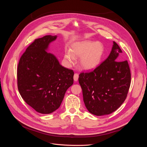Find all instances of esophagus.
<instances>
[{
    "label": "esophagus",
    "mask_w": 147,
    "mask_h": 147,
    "mask_svg": "<svg viewBox=\"0 0 147 147\" xmlns=\"http://www.w3.org/2000/svg\"><path fill=\"white\" fill-rule=\"evenodd\" d=\"M78 79V74L77 73H75L74 74V80L75 81H77Z\"/></svg>",
    "instance_id": "34e87169"
}]
</instances>
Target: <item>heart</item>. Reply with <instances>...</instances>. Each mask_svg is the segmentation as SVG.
Wrapping results in <instances>:
<instances>
[{"label":"heart","instance_id":"1","mask_svg":"<svg viewBox=\"0 0 147 147\" xmlns=\"http://www.w3.org/2000/svg\"><path fill=\"white\" fill-rule=\"evenodd\" d=\"M103 53V47L101 43L86 40L74 44L72 47V52L67 51L65 57L70 65L74 63L76 58H80V67L83 70H90L99 64Z\"/></svg>","mask_w":147,"mask_h":147}]
</instances>
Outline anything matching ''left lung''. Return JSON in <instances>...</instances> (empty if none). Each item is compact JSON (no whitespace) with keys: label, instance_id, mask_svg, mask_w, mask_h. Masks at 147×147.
Here are the masks:
<instances>
[{"label":"left lung","instance_id":"obj_1","mask_svg":"<svg viewBox=\"0 0 147 147\" xmlns=\"http://www.w3.org/2000/svg\"><path fill=\"white\" fill-rule=\"evenodd\" d=\"M121 53L113 41L111 53L105 60L93 71L82 72L79 75L84 102L88 111L94 115L115 112L127 97L131 73L128 61L122 60Z\"/></svg>","mask_w":147,"mask_h":147}]
</instances>
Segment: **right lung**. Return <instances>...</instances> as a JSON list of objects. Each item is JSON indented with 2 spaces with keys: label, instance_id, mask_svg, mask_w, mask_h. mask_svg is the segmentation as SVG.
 <instances>
[{
  "label": "right lung",
  "instance_id": "right-lung-1",
  "mask_svg": "<svg viewBox=\"0 0 147 147\" xmlns=\"http://www.w3.org/2000/svg\"><path fill=\"white\" fill-rule=\"evenodd\" d=\"M56 38L46 35L35 39L18 64V91L28 105L42 114L59 108L74 81V71L63 67L53 54L46 51Z\"/></svg>",
  "mask_w": 147,
  "mask_h": 147
}]
</instances>
